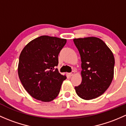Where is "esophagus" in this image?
Returning <instances> with one entry per match:
<instances>
[{"instance_id": "1", "label": "esophagus", "mask_w": 126, "mask_h": 126, "mask_svg": "<svg viewBox=\"0 0 126 126\" xmlns=\"http://www.w3.org/2000/svg\"><path fill=\"white\" fill-rule=\"evenodd\" d=\"M74 74H75V71H72L71 72H70V73L69 74V75L70 76H74Z\"/></svg>"}]
</instances>
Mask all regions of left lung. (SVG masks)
Wrapping results in <instances>:
<instances>
[{
  "instance_id": "obj_1",
  "label": "left lung",
  "mask_w": 126,
  "mask_h": 126,
  "mask_svg": "<svg viewBox=\"0 0 126 126\" xmlns=\"http://www.w3.org/2000/svg\"><path fill=\"white\" fill-rule=\"evenodd\" d=\"M82 62L80 85L75 87L77 94L85 100L102 95L112 82L115 58L109 47L96 37L74 39Z\"/></svg>"
}]
</instances>
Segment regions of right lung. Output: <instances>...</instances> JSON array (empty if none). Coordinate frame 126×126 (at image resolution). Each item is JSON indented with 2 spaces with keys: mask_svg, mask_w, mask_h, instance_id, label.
<instances>
[{
  "mask_svg": "<svg viewBox=\"0 0 126 126\" xmlns=\"http://www.w3.org/2000/svg\"><path fill=\"white\" fill-rule=\"evenodd\" d=\"M66 39L41 36L28 43L19 59L18 75L22 85L33 98L50 102L57 97L66 76L57 68L58 56Z\"/></svg>",
  "mask_w": 126,
  "mask_h": 126,
  "instance_id": "obj_1",
  "label": "right lung"
}]
</instances>
